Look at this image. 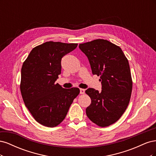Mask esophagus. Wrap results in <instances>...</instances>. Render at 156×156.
<instances>
[{
	"label": "esophagus",
	"instance_id": "obj_1",
	"mask_svg": "<svg viewBox=\"0 0 156 156\" xmlns=\"http://www.w3.org/2000/svg\"><path fill=\"white\" fill-rule=\"evenodd\" d=\"M84 92H85V90L83 89V88H80V94H84Z\"/></svg>",
	"mask_w": 156,
	"mask_h": 156
}]
</instances>
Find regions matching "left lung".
Listing matches in <instances>:
<instances>
[{"label":"left lung","mask_w":156,"mask_h":156,"mask_svg":"<svg viewBox=\"0 0 156 156\" xmlns=\"http://www.w3.org/2000/svg\"><path fill=\"white\" fill-rule=\"evenodd\" d=\"M79 47L102 84L101 92L92 88L85 91L91 99L86 114L93 123L107 127L119 120L129 105L133 82L128 60L119 46L106 40H94Z\"/></svg>","instance_id":"1"}]
</instances>
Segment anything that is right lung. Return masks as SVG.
<instances>
[{
    "label": "right lung",
    "mask_w": 156,
    "mask_h": 156,
    "mask_svg": "<svg viewBox=\"0 0 156 156\" xmlns=\"http://www.w3.org/2000/svg\"><path fill=\"white\" fill-rule=\"evenodd\" d=\"M77 45L47 41L33 48L23 64L20 90L23 101L34 119L44 126L60 124L80 93L78 88L66 89L55 83L61 73V59Z\"/></svg>",
    "instance_id": "add662e5"
}]
</instances>
